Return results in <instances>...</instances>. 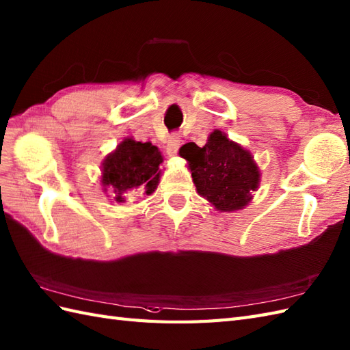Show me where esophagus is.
I'll return each mask as SVG.
<instances>
[{"instance_id": "esophagus-1", "label": "esophagus", "mask_w": 350, "mask_h": 350, "mask_svg": "<svg viewBox=\"0 0 350 350\" xmlns=\"http://www.w3.org/2000/svg\"><path fill=\"white\" fill-rule=\"evenodd\" d=\"M180 146H181L180 135H178V133L170 135L169 139H167V146H166L167 154H169V156H175L176 152H178V148H180Z\"/></svg>"}]
</instances>
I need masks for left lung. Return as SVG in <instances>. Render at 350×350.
I'll use <instances>...</instances> for the list:
<instances>
[{
	"instance_id": "1",
	"label": "left lung",
	"mask_w": 350,
	"mask_h": 350,
	"mask_svg": "<svg viewBox=\"0 0 350 350\" xmlns=\"http://www.w3.org/2000/svg\"><path fill=\"white\" fill-rule=\"evenodd\" d=\"M180 156L189 163L196 190L219 212L243 209L258 190L261 172L251 151L223 131L212 132L203 147L185 144Z\"/></svg>"
}]
</instances>
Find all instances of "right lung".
Here are the masks:
<instances>
[{
    "instance_id": "1",
    "label": "right lung",
    "mask_w": 350,
    "mask_h": 350,
    "mask_svg": "<svg viewBox=\"0 0 350 350\" xmlns=\"http://www.w3.org/2000/svg\"><path fill=\"white\" fill-rule=\"evenodd\" d=\"M161 163L163 156L156 146L127 136L102 161V191L117 203H124L132 190L152 194L160 181Z\"/></svg>"
}]
</instances>
